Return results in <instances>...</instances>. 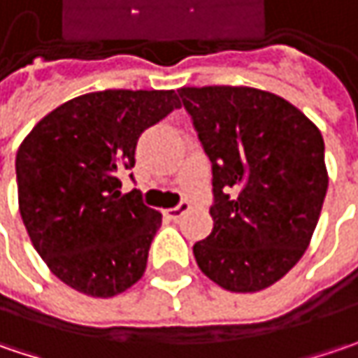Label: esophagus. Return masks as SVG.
I'll return each mask as SVG.
<instances>
[{
	"mask_svg": "<svg viewBox=\"0 0 358 358\" xmlns=\"http://www.w3.org/2000/svg\"><path fill=\"white\" fill-rule=\"evenodd\" d=\"M190 208V204L188 202H180L178 206H174V208H168V210H164V215L168 217V219H172V221H178L180 217L186 213Z\"/></svg>",
	"mask_w": 358,
	"mask_h": 358,
	"instance_id": "1",
	"label": "esophagus"
}]
</instances>
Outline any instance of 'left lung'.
<instances>
[{
	"instance_id": "8db88e82",
	"label": "left lung",
	"mask_w": 358,
	"mask_h": 358,
	"mask_svg": "<svg viewBox=\"0 0 358 358\" xmlns=\"http://www.w3.org/2000/svg\"><path fill=\"white\" fill-rule=\"evenodd\" d=\"M213 164V231L200 271L229 292L280 282L302 259L328 188L320 129L289 101L253 87H182Z\"/></svg>"
}]
</instances>
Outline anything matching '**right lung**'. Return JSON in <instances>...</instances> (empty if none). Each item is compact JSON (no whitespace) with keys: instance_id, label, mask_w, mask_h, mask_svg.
I'll use <instances>...</instances> for the list:
<instances>
[{"instance_id":"add662e5","label":"right lung","mask_w":358,"mask_h":358,"mask_svg":"<svg viewBox=\"0 0 358 358\" xmlns=\"http://www.w3.org/2000/svg\"><path fill=\"white\" fill-rule=\"evenodd\" d=\"M180 101L174 91L107 89L42 117L15 154L17 204L34 249L54 275L91 298L137 284L162 224L139 190L121 192L143 129Z\"/></svg>"}]
</instances>
